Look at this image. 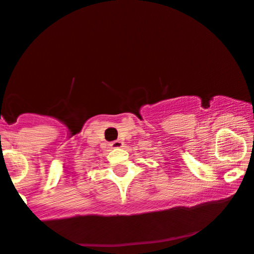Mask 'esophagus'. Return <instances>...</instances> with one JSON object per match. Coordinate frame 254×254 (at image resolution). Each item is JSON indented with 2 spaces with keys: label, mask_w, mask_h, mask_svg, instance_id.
<instances>
[{
  "label": "esophagus",
  "mask_w": 254,
  "mask_h": 254,
  "mask_svg": "<svg viewBox=\"0 0 254 254\" xmlns=\"http://www.w3.org/2000/svg\"><path fill=\"white\" fill-rule=\"evenodd\" d=\"M122 141L121 140H115V141H112L110 142V146L113 147V149H120V147H122Z\"/></svg>",
  "instance_id": "obj_1"
}]
</instances>
